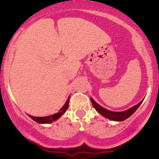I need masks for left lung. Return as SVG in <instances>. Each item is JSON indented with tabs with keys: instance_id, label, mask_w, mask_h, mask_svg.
Segmentation results:
<instances>
[{
	"instance_id": "obj_1",
	"label": "left lung",
	"mask_w": 159,
	"mask_h": 159,
	"mask_svg": "<svg viewBox=\"0 0 159 159\" xmlns=\"http://www.w3.org/2000/svg\"><path fill=\"white\" fill-rule=\"evenodd\" d=\"M91 102H92L94 108L100 114L102 115L103 116L107 118V119L114 120V121H123V120H126L127 118H129V116H132V115L135 112L137 109L138 108V107L140 106V104L142 103L143 100L141 102H140L138 105H134L131 107V108L128 109V110L125 111H120V112H115V111H111L109 110H107L105 107H102L101 105H99L97 104L96 102L92 98H90Z\"/></svg>"
}]
</instances>
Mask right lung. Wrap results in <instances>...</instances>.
I'll return each mask as SVG.
<instances>
[{
  "label": "right lung",
  "mask_w": 159,
  "mask_h": 159,
  "mask_svg": "<svg viewBox=\"0 0 159 159\" xmlns=\"http://www.w3.org/2000/svg\"><path fill=\"white\" fill-rule=\"evenodd\" d=\"M69 96L68 99H67L65 105L61 107V109L60 110L59 112L56 113V114L53 115H50V116H43V117H36V116H30V115H29V116H30L32 120H34V121L37 122V123H52L53 121H55V120H57L59 117H61L62 115L64 114L66 111L67 110V108H68L69 107Z\"/></svg>",
  "instance_id": "obj_1"
}]
</instances>
